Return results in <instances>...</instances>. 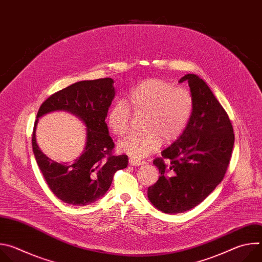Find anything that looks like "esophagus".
Masks as SVG:
<instances>
[{
  "label": "esophagus",
  "instance_id": "obj_1",
  "mask_svg": "<svg viewBox=\"0 0 262 262\" xmlns=\"http://www.w3.org/2000/svg\"><path fill=\"white\" fill-rule=\"evenodd\" d=\"M146 163L143 161H139V160H135V159H129V165L132 166H141V165H145Z\"/></svg>",
  "mask_w": 262,
  "mask_h": 262
}]
</instances>
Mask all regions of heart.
Segmentation results:
<instances>
[{
	"label": "heart",
	"mask_w": 262,
	"mask_h": 262,
	"mask_svg": "<svg viewBox=\"0 0 262 262\" xmlns=\"http://www.w3.org/2000/svg\"><path fill=\"white\" fill-rule=\"evenodd\" d=\"M135 114H145L142 135H129L118 143V150L133 159H143L157 151L164 143L177 140L188 125L194 108L189 90L174 87L161 80H146L132 89L128 95ZM130 110L124 100H118L107 112L106 123L115 136L126 134Z\"/></svg>",
	"instance_id": "obj_1"
}]
</instances>
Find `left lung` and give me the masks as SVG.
<instances>
[{
  "label": "left lung",
  "mask_w": 262,
  "mask_h": 262,
  "mask_svg": "<svg viewBox=\"0 0 262 262\" xmlns=\"http://www.w3.org/2000/svg\"><path fill=\"white\" fill-rule=\"evenodd\" d=\"M194 99L191 119L182 135L154 161L161 175L149 186L150 202L166 213L190 210L200 204L223 180L227 171L234 133L228 114L206 83L188 73Z\"/></svg>",
  "instance_id": "obj_1"
}]
</instances>
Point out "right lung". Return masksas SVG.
<instances>
[{
	"mask_svg": "<svg viewBox=\"0 0 262 262\" xmlns=\"http://www.w3.org/2000/svg\"><path fill=\"white\" fill-rule=\"evenodd\" d=\"M113 84L110 78L74 83L46 99L37 113L32 135L33 152L49 188L67 204L85 206L95 202L106 193L116 171L127 167V156L113 155L115 144L104 121L115 96ZM54 110L69 111L88 127L84 152L70 164L54 162L35 142L38 118Z\"/></svg>",
	"mask_w": 262,
	"mask_h": 262,
	"instance_id": "1",
	"label": "right lung"
}]
</instances>
